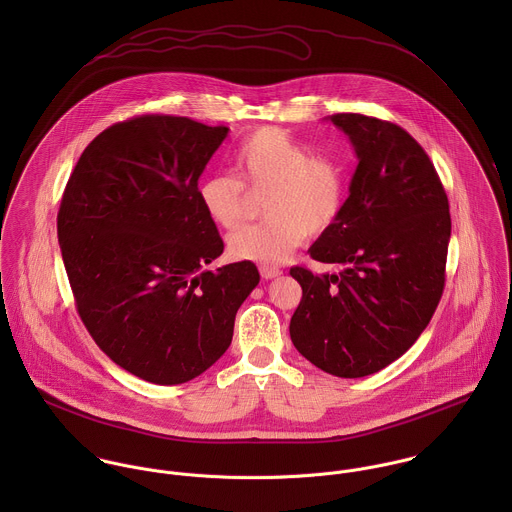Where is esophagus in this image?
<instances>
[{
	"instance_id": "1",
	"label": "esophagus",
	"mask_w": 512,
	"mask_h": 512,
	"mask_svg": "<svg viewBox=\"0 0 512 512\" xmlns=\"http://www.w3.org/2000/svg\"><path fill=\"white\" fill-rule=\"evenodd\" d=\"M260 276H262L264 280H272V278L282 276V270L276 268V266H260Z\"/></svg>"
}]
</instances>
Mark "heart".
<instances>
[{
  "instance_id": "heart-1",
  "label": "heart",
  "mask_w": 512,
  "mask_h": 512,
  "mask_svg": "<svg viewBox=\"0 0 512 512\" xmlns=\"http://www.w3.org/2000/svg\"><path fill=\"white\" fill-rule=\"evenodd\" d=\"M232 175H209L199 185V203L220 228H236L246 217V193H266L264 217L228 236L236 260L280 264L307 234L319 236L335 226L347 201L343 167L327 155H309L280 128H260L246 136L232 155Z\"/></svg>"
}]
</instances>
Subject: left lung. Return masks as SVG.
I'll use <instances>...</instances> for the list:
<instances>
[{
	"label": "left lung",
	"mask_w": 512,
	"mask_h": 512,
	"mask_svg": "<svg viewBox=\"0 0 512 512\" xmlns=\"http://www.w3.org/2000/svg\"><path fill=\"white\" fill-rule=\"evenodd\" d=\"M329 120L359 165L345 209L309 248L337 274L290 270L303 290L290 335L333 376L361 378L400 359L428 327L445 284L449 203L438 171L406 130L363 114Z\"/></svg>",
	"instance_id": "obj_1"
}]
</instances>
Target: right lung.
Segmentation results:
<instances>
[{
    "instance_id": "right-lung-1",
    "label": "right lung",
    "mask_w": 512,
    "mask_h": 512,
    "mask_svg": "<svg viewBox=\"0 0 512 512\" xmlns=\"http://www.w3.org/2000/svg\"><path fill=\"white\" fill-rule=\"evenodd\" d=\"M228 134L191 118L144 114L82 151L57 234L76 311L96 345L153 384L215 365L258 268L205 270L224 250L199 203V177Z\"/></svg>"
}]
</instances>
